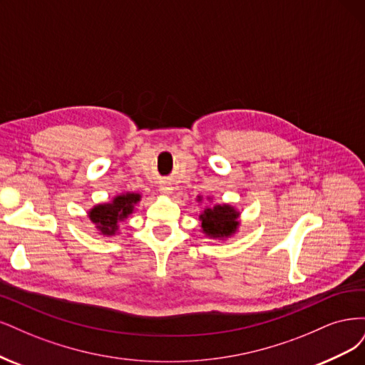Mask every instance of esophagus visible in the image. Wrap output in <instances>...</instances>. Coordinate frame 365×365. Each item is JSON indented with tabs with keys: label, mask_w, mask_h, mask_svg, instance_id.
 <instances>
[{
	"label": "esophagus",
	"mask_w": 365,
	"mask_h": 365,
	"mask_svg": "<svg viewBox=\"0 0 365 365\" xmlns=\"http://www.w3.org/2000/svg\"><path fill=\"white\" fill-rule=\"evenodd\" d=\"M160 192H162V194H170V192H171V187H170V185H163V186H160Z\"/></svg>",
	"instance_id": "esophagus-1"
}]
</instances>
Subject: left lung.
I'll use <instances>...</instances> for the list:
<instances>
[{
	"label": "left lung",
	"instance_id": "left-lung-1",
	"mask_svg": "<svg viewBox=\"0 0 365 365\" xmlns=\"http://www.w3.org/2000/svg\"><path fill=\"white\" fill-rule=\"evenodd\" d=\"M237 217L238 212H235V209L225 205L206 209L205 214L200 215V220H202V227L206 235L214 238H222L229 237L237 230L238 222L235 221Z\"/></svg>",
	"mask_w": 365,
	"mask_h": 365
}]
</instances>
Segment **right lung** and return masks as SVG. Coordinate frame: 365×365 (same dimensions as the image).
<instances>
[{
	"label": "right lung",
	"instance_id": "right-lung-1",
	"mask_svg": "<svg viewBox=\"0 0 365 365\" xmlns=\"http://www.w3.org/2000/svg\"><path fill=\"white\" fill-rule=\"evenodd\" d=\"M139 194L118 195L109 205H98L93 207L89 212V218L104 235H112L118 229V221L132 214L133 205L139 202Z\"/></svg>",
	"mask_w": 365,
	"mask_h": 365
}]
</instances>
